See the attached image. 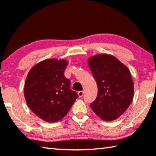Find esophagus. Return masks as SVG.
Segmentation results:
<instances>
[{
  "label": "esophagus",
  "mask_w": 156,
  "mask_h": 156,
  "mask_svg": "<svg viewBox=\"0 0 156 156\" xmlns=\"http://www.w3.org/2000/svg\"><path fill=\"white\" fill-rule=\"evenodd\" d=\"M84 91L83 90V91H79L78 92H77V94H78V95H79V97H82L83 96V94H84Z\"/></svg>",
  "instance_id": "34e87169"
}]
</instances>
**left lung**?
<instances>
[{
    "label": "left lung",
    "mask_w": 156,
    "mask_h": 156,
    "mask_svg": "<svg viewBox=\"0 0 156 156\" xmlns=\"http://www.w3.org/2000/svg\"><path fill=\"white\" fill-rule=\"evenodd\" d=\"M88 62L98 88L96 100L90 106L103 120H115L127 110L133 98L134 86L129 69L108 54L92 56Z\"/></svg>",
    "instance_id": "8db88e82"
}]
</instances>
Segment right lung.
Wrapping results in <instances>:
<instances>
[{
	"label": "right lung",
	"mask_w": 156,
	"mask_h": 156,
	"mask_svg": "<svg viewBox=\"0 0 156 156\" xmlns=\"http://www.w3.org/2000/svg\"><path fill=\"white\" fill-rule=\"evenodd\" d=\"M68 64L64 59H46L34 65L27 75L24 89L27 104L45 122L62 119L78 98L64 75Z\"/></svg>",
	"instance_id": "obj_1"
}]
</instances>
